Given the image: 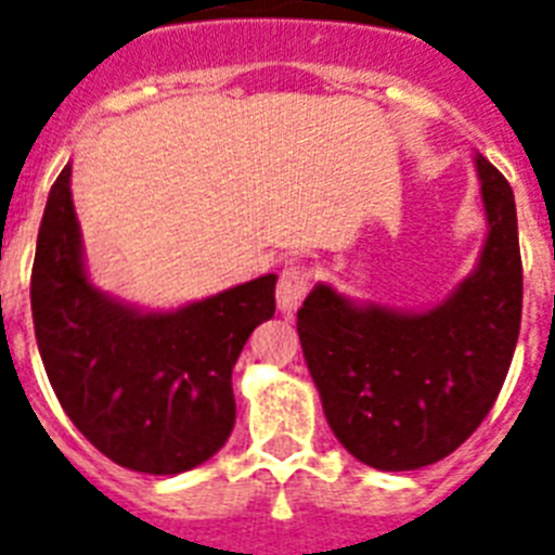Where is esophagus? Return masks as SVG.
Returning a JSON list of instances; mask_svg holds the SVG:
<instances>
[{"label": "esophagus", "mask_w": 555, "mask_h": 555, "mask_svg": "<svg viewBox=\"0 0 555 555\" xmlns=\"http://www.w3.org/2000/svg\"><path fill=\"white\" fill-rule=\"evenodd\" d=\"M311 288V272L306 267H286L278 281V309L295 314Z\"/></svg>", "instance_id": "obj_1"}]
</instances>
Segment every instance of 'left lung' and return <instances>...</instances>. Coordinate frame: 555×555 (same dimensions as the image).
<instances>
[{"label": "left lung", "instance_id": "obj_1", "mask_svg": "<svg viewBox=\"0 0 555 555\" xmlns=\"http://www.w3.org/2000/svg\"><path fill=\"white\" fill-rule=\"evenodd\" d=\"M485 235L474 272L431 309L357 304L318 283L297 311L306 365L334 437L377 470L446 460L505 383L521 323L514 190L485 155Z\"/></svg>", "mask_w": 555, "mask_h": 555}]
</instances>
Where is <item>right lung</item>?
I'll return each mask as SVG.
<instances>
[{"label":"right lung","mask_w":555,"mask_h":555,"mask_svg":"<svg viewBox=\"0 0 555 555\" xmlns=\"http://www.w3.org/2000/svg\"><path fill=\"white\" fill-rule=\"evenodd\" d=\"M70 172L67 164L48 195L30 278L50 386L73 425L121 468H198L232 434V369L249 334L274 314L278 274L172 311L124 304L87 274Z\"/></svg>","instance_id":"obj_1"}]
</instances>
